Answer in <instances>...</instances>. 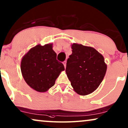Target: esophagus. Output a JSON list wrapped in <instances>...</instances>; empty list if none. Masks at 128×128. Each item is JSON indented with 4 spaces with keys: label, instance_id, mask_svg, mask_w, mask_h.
Wrapping results in <instances>:
<instances>
[{
    "label": "esophagus",
    "instance_id": "1",
    "mask_svg": "<svg viewBox=\"0 0 128 128\" xmlns=\"http://www.w3.org/2000/svg\"><path fill=\"white\" fill-rule=\"evenodd\" d=\"M66 62H67V61H63V62H62L63 64H64V67H66Z\"/></svg>",
    "mask_w": 128,
    "mask_h": 128
}]
</instances>
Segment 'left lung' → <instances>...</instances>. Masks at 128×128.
I'll return each mask as SVG.
<instances>
[{
	"label": "left lung",
	"instance_id": "1",
	"mask_svg": "<svg viewBox=\"0 0 128 128\" xmlns=\"http://www.w3.org/2000/svg\"><path fill=\"white\" fill-rule=\"evenodd\" d=\"M66 72L71 85L78 94L93 92L100 84L107 69L103 56L94 48L73 44Z\"/></svg>",
	"mask_w": 128,
	"mask_h": 128
}]
</instances>
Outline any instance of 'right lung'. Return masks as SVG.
<instances>
[{"label":"right lung","mask_w":128,"mask_h":128,"mask_svg":"<svg viewBox=\"0 0 128 128\" xmlns=\"http://www.w3.org/2000/svg\"><path fill=\"white\" fill-rule=\"evenodd\" d=\"M20 69L24 80L31 88L45 92L55 84L64 67L56 60L52 45L46 44L31 48L22 58Z\"/></svg>","instance_id":"right-lung-1"}]
</instances>
